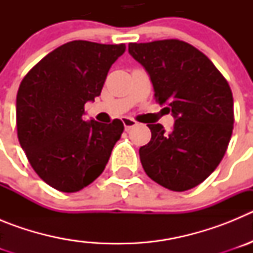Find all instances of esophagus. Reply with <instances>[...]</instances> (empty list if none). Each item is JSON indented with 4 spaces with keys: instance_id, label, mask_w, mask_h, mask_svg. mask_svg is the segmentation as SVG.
Masks as SVG:
<instances>
[{
    "instance_id": "34e87169",
    "label": "esophagus",
    "mask_w": 253,
    "mask_h": 253,
    "mask_svg": "<svg viewBox=\"0 0 253 253\" xmlns=\"http://www.w3.org/2000/svg\"><path fill=\"white\" fill-rule=\"evenodd\" d=\"M123 124H124L125 130H129V129L137 125V122L134 119H131V118H126V116H125V118H123Z\"/></svg>"
}]
</instances>
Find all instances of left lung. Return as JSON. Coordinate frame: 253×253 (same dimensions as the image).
Listing matches in <instances>:
<instances>
[{"label": "left lung", "instance_id": "obj_1", "mask_svg": "<svg viewBox=\"0 0 253 253\" xmlns=\"http://www.w3.org/2000/svg\"><path fill=\"white\" fill-rule=\"evenodd\" d=\"M129 53L148 72L156 101L176 119L169 131L148 124L152 138L139 148L143 169L172 191L193 189L218 167L231 140V87L204 53L182 40L130 43Z\"/></svg>", "mask_w": 253, "mask_h": 253}]
</instances>
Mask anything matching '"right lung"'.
Instances as JSON below:
<instances>
[{"label":"right lung","instance_id":"1","mask_svg":"<svg viewBox=\"0 0 253 253\" xmlns=\"http://www.w3.org/2000/svg\"><path fill=\"white\" fill-rule=\"evenodd\" d=\"M125 44L73 40L50 51L22 78L16 96L20 146L44 182L76 193L105 169L124 124L84 122V104L100 96Z\"/></svg>","mask_w":253,"mask_h":253}]
</instances>
